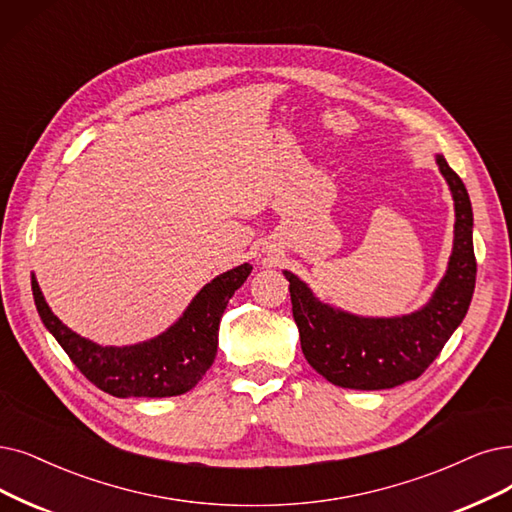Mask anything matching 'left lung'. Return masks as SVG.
<instances>
[{
    "label": "left lung",
    "mask_w": 512,
    "mask_h": 512,
    "mask_svg": "<svg viewBox=\"0 0 512 512\" xmlns=\"http://www.w3.org/2000/svg\"><path fill=\"white\" fill-rule=\"evenodd\" d=\"M435 163L454 199V245L441 281L420 309L397 317L357 315L323 302L309 283L283 271L290 281L302 353L327 382L355 391H380L416 380L466 317L477 277L473 206L464 182L441 153Z\"/></svg>",
    "instance_id": "obj_1"
}]
</instances>
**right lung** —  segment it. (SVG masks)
Returning <instances> with one entry per match:
<instances>
[{
  "instance_id": "add662e5",
  "label": "right lung",
  "mask_w": 512,
  "mask_h": 512,
  "mask_svg": "<svg viewBox=\"0 0 512 512\" xmlns=\"http://www.w3.org/2000/svg\"><path fill=\"white\" fill-rule=\"evenodd\" d=\"M250 273L252 264L243 262L216 275L168 330L126 346H102L73 332L52 313L35 273H31V290L46 330L92 384L119 399H153L187 393L206 376L218 353L222 313Z\"/></svg>"
}]
</instances>
